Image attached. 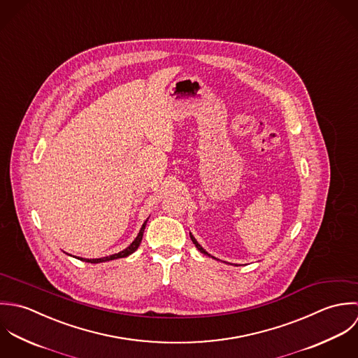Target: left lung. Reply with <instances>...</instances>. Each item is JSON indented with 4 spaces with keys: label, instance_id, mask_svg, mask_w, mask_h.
<instances>
[{
    "label": "left lung",
    "instance_id": "obj_1",
    "mask_svg": "<svg viewBox=\"0 0 358 358\" xmlns=\"http://www.w3.org/2000/svg\"><path fill=\"white\" fill-rule=\"evenodd\" d=\"M189 235H191V239H192V242H194V243H195V246H196V248H198V250H201V252H202V253H205V255H208V256H210V255H209V253H208V252H206V250H205V249H203V248H202V246H201V245H199V243H198V241H196V239H195V238H194V235H192V234H189ZM210 257H213V256H210Z\"/></svg>",
    "mask_w": 358,
    "mask_h": 358
}]
</instances>
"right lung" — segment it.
<instances>
[{"mask_svg": "<svg viewBox=\"0 0 358 358\" xmlns=\"http://www.w3.org/2000/svg\"><path fill=\"white\" fill-rule=\"evenodd\" d=\"M146 221H148V220H146ZM146 221L143 222V227H141V229H140V234H138V236L133 241V243H131L129 248H126L124 250H122L120 253H116V255H112V256H106V257H102V259H80V260L87 262V263H102V262H109V260H115V259H120V257H127L129 255H131L133 252H136V250L138 249V246H140V243H141V241H143V229H145Z\"/></svg>", "mask_w": 358, "mask_h": 358, "instance_id": "right-lung-1", "label": "right lung"}]
</instances>
